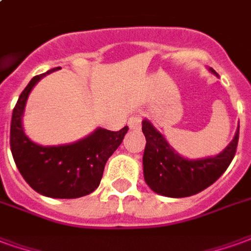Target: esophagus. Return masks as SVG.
Listing matches in <instances>:
<instances>
[{
	"label": "esophagus",
	"mask_w": 251,
	"mask_h": 251,
	"mask_svg": "<svg viewBox=\"0 0 251 251\" xmlns=\"http://www.w3.org/2000/svg\"><path fill=\"white\" fill-rule=\"evenodd\" d=\"M141 121H142V115L140 113H136V114H133L127 121V124H129V127L133 129V130H137V129H140L141 127Z\"/></svg>",
	"instance_id": "esophagus-1"
}]
</instances>
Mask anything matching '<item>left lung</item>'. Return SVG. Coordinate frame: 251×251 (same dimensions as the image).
I'll use <instances>...</instances> for the list:
<instances>
[{
	"instance_id": "8db88e82",
	"label": "left lung",
	"mask_w": 251,
	"mask_h": 251,
	"mask_svg": "<svg viewBox=\"0 0 251 251\" xmlns=\"http://www.w3.org/2000/svg\"><path fill=\"white\" fill-rule=\"evenodd\" d=\"M211 71L215 74L214 70ZM142 133L147 138L142 157L147 184L163 196L187 198L210 187L226 171L237 152L239 126L225 151L214 157L199 160L181 157L148 120L142 121Z\"/></svg>"
}]
</instances>
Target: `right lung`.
Listing matches in <instances>:
<instances>
[{"instance_id":"add662e5","label":"right lung","mask_w":251,"mask_h":251,"mask_svg":"<svg viewBox=\"0 0 251 251\" xmlns=\"http://www.w3.org/2000/svg\"><path fill=\"white\" fill-rule=\"evenodd\" d=\"M59 68L35 76L21 93L12 114L10 149L20 174L36 192L55 199H75L98 188L106 161L129 127L120 131L99 127L80 141L59 147H41L30 141L21 124L28 95L41 77Z\"/></svg>"}]
</instances>
